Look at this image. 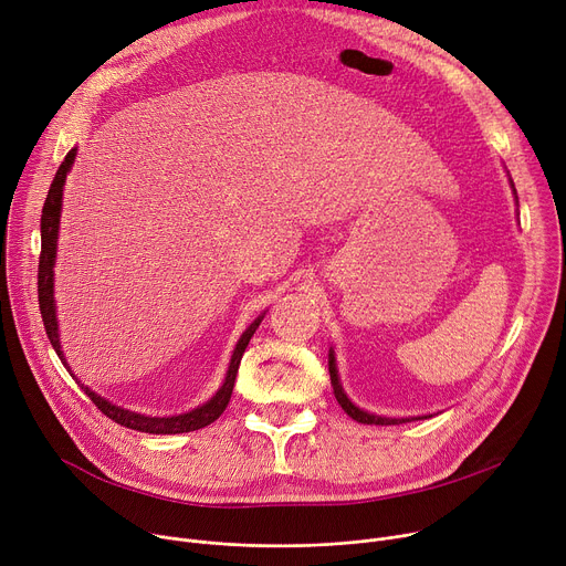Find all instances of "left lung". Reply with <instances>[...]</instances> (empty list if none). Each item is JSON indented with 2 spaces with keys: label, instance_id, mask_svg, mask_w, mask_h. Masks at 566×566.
<instances>
[{
  "label": "left lung",
  "instance_id": "obj_1",
  "mask_svg": "<svg viewBox=\"0 0 566 566\" xmlns=\"http://www.w3.org/2000/svg\"><path fill=\"white\" fill-rule=\"evenodd\" d=\"M507 180H510L512 193H515V202L520 205L517 189H515V185H512V178H507ZM329 377H332V386H334V397H336V401L340 403V408L345 410V413H347L352 420H356V422H361V424H381V427H384V424H401V422L418 420V418H386V416H375V413H370V410L358 408V406L347 397V392L343 390V384H340V377H338V368H336L334 347H329Z\"/></svg>",
  "mask_w": 566,
  "mask_h": 566
}]
</instances>
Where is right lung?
<instances>
[{
	"label": "right lung",
	"mask_w": 566,
	"mask_h": 566,
	"mask_svg": "<svg viewBox=\"0 0 566 566\" xmlns=\"http://www.w3.org/2000/svg\"><path fill=\"white\" fill-rule=\"evenodd\" d=\"M76 146L67 153L63 165L59 167L54 182L49 187L44 208H42V219H40V239H42V250H40V266H38V302H40V314H42V323L46 329V336L51 340V347L56 349L59 358L63 361V366L67 368V373L74 377L67 358L63 354L61 347V334H59V318H56V300H54V266H56V252H59V228H61V212H63V189H65V180L67 174L72 171V165L76 160ZM266 312L262 316H256L248 329L241 334V338L234 345L230 366L226 373V379L221 384V388L196 408L187 410V413L180 416H144V413H135V410H128L124 406H117L113 401H108L106 397L96 395L94 390H90L85 384H81L76 377V384L81 386V390H85V395L96 403V408L101 413L108 416L111 420H115L122 427H128L133 431H142V433H153V436H174V433H189V431H198L202 427L212 424L214 420H219V416L226 410L230 397H232V388H234V379H237V370L241 364V356L252 338V334L260 327V323L264 321Z\"/></svg>",
	"instance_id": "1"
}]
</instances>
